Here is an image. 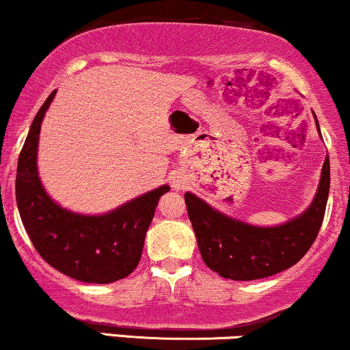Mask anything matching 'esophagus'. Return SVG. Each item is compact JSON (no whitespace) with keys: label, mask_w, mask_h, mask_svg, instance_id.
I'll use <instances>...</instances> for the list:
<instances>
[{"label":"esophagus","mask_w":350,"mask_h":350,"mask_svg":"<svg viewBox=\"0 0 350 350\" xmlns=\"http://www.w3.org/2000/svg\"><path fill=\"white\" fill-rule=\"evenodd\" d=\"M171 184H172V187L174 189H183L184 187V179H183V176H179V174H174L171 178Z\"/></svg>","instance_id":"34e87169"}]
</instances>
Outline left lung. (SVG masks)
Listing matches in <instances>:
<instances>
[{
  "label": "left lung",
  "instance_id": "left-lung-1",
  "mask_svg": "<svg viewBox=\"0 0 350 350\" xmlns=\"http://www.w3.org/2000/svg\"><path fill=\"white\" fill-rule=\"evenodd\" d=\"M328 193L329 158L326 157L315 200L307 211L282 226H250L213 210L193 193L187 192L184 198L206 267L226 280L254 281L284 271L307 254L320 232Z\"/></svg>",
  "mask_w": 350,
  "mask_h": 350
}]
</instances>
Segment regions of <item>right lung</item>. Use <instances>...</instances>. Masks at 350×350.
<instances>
[{"label":"right lung","instance_id":"1","mask_svg":"<svg viewBox=\"0 0 350 350\" xmlns=\"http://www.w3.org/2000/svg\"><path fill=\"white\" fill-rule=\"evenodd\" d=\"M55 92L38 109L16 176V200L30 241L48 265L82 282L108 284L129 276L140 262L145 234L158 200L170 187H161L101 216H83L56 205L40 184L37 147L43 116Z\"/></svg>","mask_w":350,"mask_h":350}]
</instances>
